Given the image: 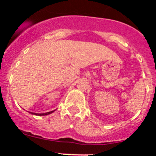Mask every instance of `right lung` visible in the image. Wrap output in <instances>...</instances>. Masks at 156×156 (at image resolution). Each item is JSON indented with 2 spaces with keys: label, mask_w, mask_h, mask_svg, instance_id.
<instances>
[{
  "label": "right lung",
  "mask_w": 156,
  "mask_h": 156,
  "mask_svg": "<svg viewBox=\"0 0 156 156\" xmlns=\"http://www.w3.org/2000/svg\"><path fill=\"white\" fill-rule=\"evenodd\" d=\"M55 111V110H54V111H51V112H44V113H34V112H30V113L33 114V115H47L52 113V112H54Z\"/></svg>",
  "instance_id": "1"
}]
</instances>
